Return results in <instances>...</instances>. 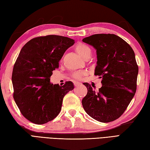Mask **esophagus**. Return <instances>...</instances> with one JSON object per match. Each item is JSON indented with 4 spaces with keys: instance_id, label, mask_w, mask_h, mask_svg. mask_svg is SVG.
I'll list each match as a JSON object with an SVG mask.
<instances>
[{
    "instance_id": "1",
    "label": "esophagus",
    "mask_w": 150,
    "mask_h": 150,
    "mask_svg": "<svg viewBox=\"0 0 150 150\" xmlns=\"http://www.w3.org/2000/svg\"><path fill=\"white\" fill-rule=\"evenodd\" d=\"M73 83H74V86H77L81 84L80 82H77V81H75L74 82H73Z\"/></svg>"
}]
</instances>
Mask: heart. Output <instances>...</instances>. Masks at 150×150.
Here are the masks:
<instances>
[{"instance_id": "b5f03b06", "label": "heart", "mask_w": 150, "mask_h": 150, "mask_svg": "<svg viewBox=\"0 0 150 150\" xmlns=\"http://www.w3.org/2000/svg\"><path fill=\"white\" fill-rule=\"evenodd\" d=\"M75 50L79 55L81 57H82L83 59H85L86 57L88 56H90L91 53V50L90 49V47L82 43L77 44L75 46ZM82 75V73L77 72L73 75V77L76 79H79L81 77Z\"/></svg>"}]
</instances>
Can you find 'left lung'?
I'll return each mask as SVG.
<instances>
[{
	"label": "left lung",
	"mask_w": 150,
	"mask_h": 150,
	"mask_svg": "<svg viewBox=\"0 0 150 150\" xmlns=\"http://www.w3.org/2000/svg\"><path fill=\"white\" fill-rule=\"evenodd\" d=\"M96 50L95 75L102 79L96 91L87 82V95L82 104L85 111L101 122L117 119L135 95L139 68L132 47L114 34H95L82 39Z\"/></svg>",
	"instance_id": "8db88e82"
}]
</instances>
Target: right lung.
I'll list each match as a JSON object with an SVG mask.
<instances>
[{
	"label": "right lung",
	"mask_w": 150,
	"mask_h": 150,
	"mask_svg": "<svg viewBox=\"0 0 150 150\" xmlns=\"http://www.w3.org/2000/svg\"><path fill=\"white\" fill-rule=\"evenodd\" d=\"M74 43L70 38L51 35L34 38L21 49L12 73L13 98L30 122L42 124L55 119L64 95L74 88L71 81L62 86L50 83L53 71Z\"/></svg>",
	"instance_id": "right-lung-1"
}]
</instances>
